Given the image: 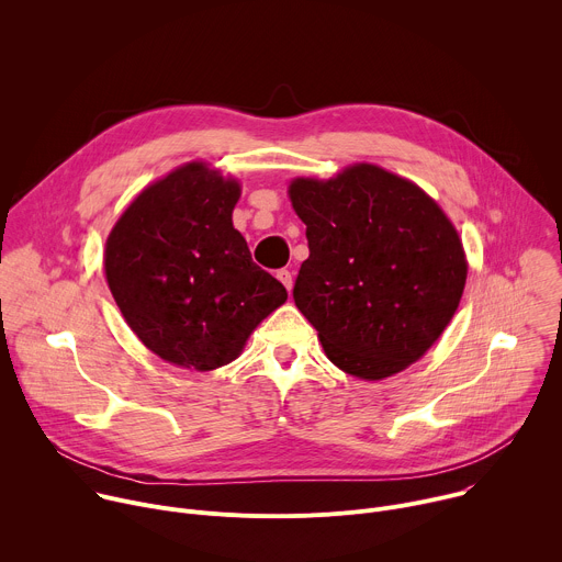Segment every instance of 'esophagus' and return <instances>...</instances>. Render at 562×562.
I'll return each instance as SVG.
<instances>
[{
	"label": "esophagus",
	"mask_w": 562,
	"mask_h": 562,
	"mask_svg": "<svg viewBox=\"0 0 562 562\" xmlns=\"http://www.w3.org/2000/svg\"><path fill=\"white\" fill-rule=\"evenodd\" d=\"M276 278L286 286V291H291V286H293V276H291V271H286V269H280L278 273H276Z\"/></svg>",
	"instance_id": "obj_1"
}]
</instances>
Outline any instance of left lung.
Here are the masks:
<instances>
[{
    "instance_id": "1",
    "label": "left lung",
    "mask_w": 562,
    "mask_h": 562,
    "mask_svg": "<svg viewBox=\"0 0 562 562\" xmlns=\"http://www.w3.org/2000/svg\"><path fill=\"white\" fill-rule=\"evenodd\" d=\"M289 198L308 239L293 300L327 358L362 380L423 358L467 280L462 243L442 209L375 165L331 180L295 178Z\"/></svg>"
}]
</instances>
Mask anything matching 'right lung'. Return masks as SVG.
<instances>
[{
  "instance_id": "right-lung-1",
  "label": "right lung",
  "mask_w": 562,
  "mask_h": 562,
  "mask_svg": "<svg viewBox=\"0 0 562 562\" xmlns=\"http://www.w3.org/2000/svg\"><path fill=\"white\" fill-rule=\"evenodd\" d=\"M237 200V180L191 162L146 187L106 239V282L124 319L171 364H228L286 300L233 228Z\"/></svg>"
}]
</instances>
